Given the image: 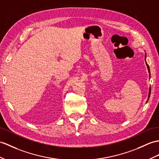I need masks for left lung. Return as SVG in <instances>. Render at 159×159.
<instances>
[{
    "label": "left lung",
    "instance_id": "8db88e82",
    "mask_svg": "<svg viewBox=\"0 0 159 159\" xmlns=\"http://www.w3.org/2000/svg\"><path fill=\"white\" fill-rule=\"evenodd\" d=\"M146 56H145V58H146ZM146 60V59H145ZM146 65H147V67H148V72H149V73H150V68H149V66H148V65L147 64V63L146 62ZM150 92H151V88H150V90H149V95H148V98H150Z\"/></svg>",
    "mask_w": 159,
    "mask_h": 159
}]
</instances>
